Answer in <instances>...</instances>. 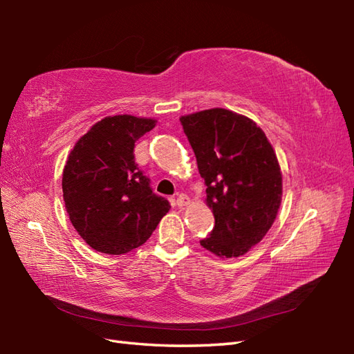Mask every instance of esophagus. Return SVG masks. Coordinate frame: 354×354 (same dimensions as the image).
<instances>
[{
  "label": "esophagus",
  "instance_id": "esophagus-1",
  "mask_svg": "<svg viewBox=\"0 0 354 354\" xmlns=\"http://www.w3.org/2000/svg\"><path fill=\"white\" fill-rule=\"evenodd\" d=\"M190 198L189 196H187V194H179V196H178V199H176V205L178 207H187V205H190Z\"/></svg>",
  "mask_w": 354,
  "mask_h": 354
}]
</instances>
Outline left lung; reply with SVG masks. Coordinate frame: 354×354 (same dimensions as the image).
I'll return each mask as SVG.
<instances>
[{
  "mask_svg": "<svg viewBox=\"0 0 354 354\" xmlns=\"http://www.w3.org/2000/svg\"><path fill=\"white\" fill-rule=\"evenodd\" d=\"M179 120L216 221L201 245L217 257H240L261 242L281 205L283 176L275 150L254 120L234 111L213 108Z\"/></svg>",
  "mask_w": 354,
  "mask_h": 354,
  "instance_id": "obj_1",
  "label": "left lung"
}]
</instances>
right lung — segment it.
<instances>
[{"mask_svg":"<svg viewBox=\"0 0 354 354\" xmlns=\"http://www.w3.org/2000/svg\"><path fill=\"white\" fill-rule=\"evenodd\" d=\"M155 118L109 115L89 127L66 158L62 192L74 230L93 250L122 255L152 236L167 199L156 196L135 164V142Z\"/></svg>","mask_w":354,"mask_h":354,"instance_id":"obj_1","label":"right lung"}]
</instances>
